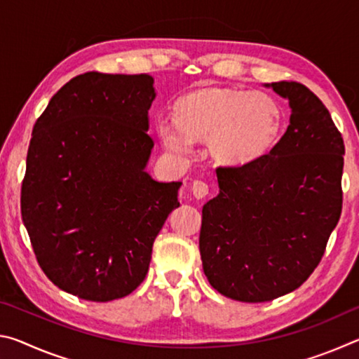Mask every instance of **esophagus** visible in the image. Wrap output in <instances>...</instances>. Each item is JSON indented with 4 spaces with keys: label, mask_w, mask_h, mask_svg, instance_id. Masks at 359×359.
<instances>
[{
    "label": "esophagus",
    "mask_w": 359,
    "mask_h": 359,
    "mask_svg": "<svg viewBox=\"0 0 359 359\" xmlns=\"http://www.w3.org/2000/svg\"><path fill=\"white\" fill-rule=\"evenodd\" d=\"M191 193L196 199H204L209 194V187L201 180H194L191 184Z\"/></svg>",
    "instance_id": "obj_1"
}]
</instances>
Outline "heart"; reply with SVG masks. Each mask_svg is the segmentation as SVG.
Instances as JSON below:
<instances>
[{"label":"heart","instance_id":"heart-1","mask_svg":"<svg viewBox=\"0 0 359 359\" xmlns=\"http://www.w3.org/2000/svg\"><path fill=\"white\" fill-rule=\"evenodd\" d=\"M174 126L158 121L156 135L169 155L187 160L194 142H208L217 165L257 163L280 139L285 112L276 96L234 87L199 83L182 93L171 109Z\"/></svg>","mask_w":359,"mask_h":359}]
</instances>
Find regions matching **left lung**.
Returning <instances> with one entry per match:
<instances>
[{"label": "left lung", "mask_w": 359, "mask_h": 359, "mask_svg": "<svg viewBox=\"0 0 359 359\" xmlns=\"http://www.w3.org/2000/svg\"><path fill=\"white\" fill-rule=\"evenodd\" d=\"M288 100L290 125L257 163L218 168L220 193L203 208V269L218 293L272 301L307 280L342 212L344 139L306 85L264 83Z\"/></svg>", "instance_id": "left-lung-1"}]
</instances>
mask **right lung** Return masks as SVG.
Returning <instances> with one entry per match:
<instances>
[{
  "label": "right lung",
  "mask_w": 359,
  "mask_h": 359,
  "mask_svg": "<svg viewBox=\"0 0 359 359\" xmlns=\"http://www.w3.org/2000/svg\"><path fill=\"white\" fill-rule=\"evenodd\" d=\"M155 96L149 74L85 72L34 123L22 220L44 274L81 299L133 293L147 276L155 238L180 205L182 182L145 171Z\"/></svg>",
  "instance_id": "obj_1"
}]
</instances>
